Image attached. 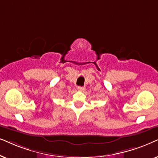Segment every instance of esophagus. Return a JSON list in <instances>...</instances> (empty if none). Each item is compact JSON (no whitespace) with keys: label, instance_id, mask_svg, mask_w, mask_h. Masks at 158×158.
Returning <instances> with one entry per match:
<instances>
[{"label":"esophagus","instance_id":"34e87169","mask_svg":"<svg viewBox=\"0 0 158 158\" xmlns=\"http://www.w3.org/2000/svg\"><path fill=\"white\" fill-rule=\"evenodd\" d=\"M78 90H79V91H85V87H80V86H79V87H77Z\"/></svg>","mask_w":158,"mask_h":158}]
</instances>
